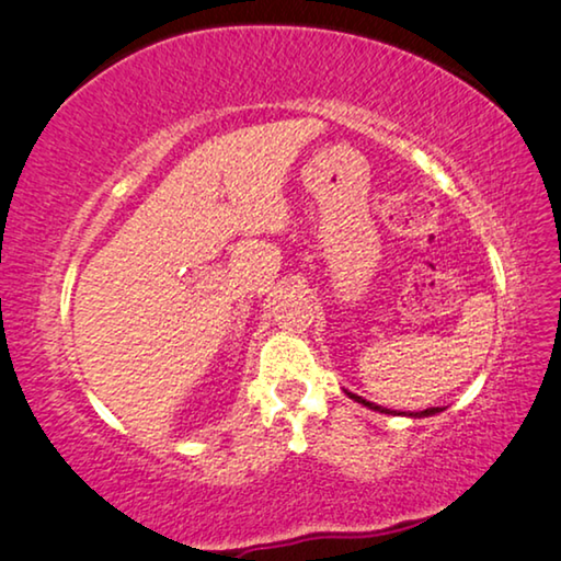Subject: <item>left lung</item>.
I'll use <instances>...</instances> for the list:
<instances>
[{
  "label": "left lung",
  "instance_id": "8db88e82",
  "mask_svg": "<svg viewBox=\"0 0 561 561\" xmlns=\"http://www.w3.org/2000/svg\"><path fill=\"white\" fill-rule=\"evenodd\" d=\"M345 394L351 397L353 402H358V404H363V407H368V410H374V412H383V414H391V410H387V407L368 402V399H363V397H358V394H353V391H347V389H345ZM438 412H443L440 407H431V410H423V412H410V417H431V414H438Z\"/></svg>",
  "mask_w": 561,
  "mask_h": 561
}]
</instances>
